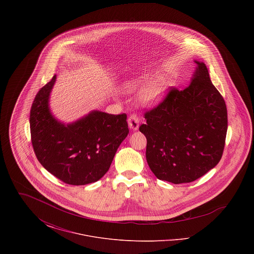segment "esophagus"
<instances>
[{
    "instance_id": "34e87169",
    "label": "esophagus",
    "mask_w": 254,
    "mask_h": 254,
    "mask_svg": "<svg viewBox=\"0 0 254 254\" xmlns=\"http://www.w3.org/2000/svg\"><path fill=\"white\" fill-rule=\"evenodd\" d=\"M128 123V127L132 129V130H137L139 128V118L136 115H130L127 119Z\"/></svg>"
}]
</instances>
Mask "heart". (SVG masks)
I'll return each instance as SVG.
<instances>
[{
	"label": "heart",
	"instance_id": "b5f03b06",
	"mask_svg": "<svg viewBox=\"0 0 254 254\" xmlns=\"http://www.w3.org/2000/svg\"><path fill=\"white\" fill-rule=\"evenodd\" d=\"M145 84L147 85L142 89L139 96L140 102L147 108L157 107L169 93L170 86L169 80L164 77L152 80L151 77L145 76L127 83L126 89L127 91H134Z\"/></svg>",
	"mask_w": 254,
	"mask_h": 254
}]
</instances>
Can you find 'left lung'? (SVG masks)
<instances>
[{"mask_svg": "<svg viewBox=\"0 0 254 254\" xmlns=\"http://www.w3.org/2000/svg\"><path fill=\"white\" fill-rule=\"evenodd\" d=\"M190 85L172 88L157 108L145 114L140 131L145 157L159 180L193 182L221 160L228 130L226 103L212 85L203 62L194 60Z\"/></svg>", "mask_w": 254, "mask_h": 254, "instance_id": "1", "label": "left lung"}]
</instances>
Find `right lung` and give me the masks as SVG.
I'll return each mask as SVG.
<instances>
[{
    "label": "right lung",
    "mask_w": 254,
    "mask_h": 254,
    "mask_svg": "<svg viewBox=\"0 0 254 254\" xmlns=\"http://www.w3.org/2000/svg\"><path fill=\"white\" fill-rule=\"evenodd\" d=\"M57 75L42 87L30 110L33 149L41 165L61 181L83 186L100 180L129 132L127 115L91 110L71 123L57 119L49 100Z\"/></svg>",
    "instance_id": "1"
}]
</instances>
